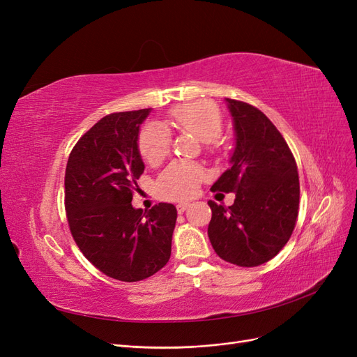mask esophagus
<instances>
[{
    "label": "esophagus",
    "instance_id": "34e87169",
    "mask_svg": "<svg viewBox=\"0 0 357 357\" xmlns=\"http://www.w3.org/2000/svg\"><path fill=\"white\" fill-rule=\"evenodd\" d=\"M189 205H190L189 202H178V204H177V211H178V213L186 211V210L189 208Z\"/></svg>",
    "mask_w": 357,
    "mask_h": 357
}]
</instances>
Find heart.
<instances>
[{"label": "heart", "instance_id": "obj_1", "mask_svg": "<svg viewBox=\"0 0 357 357\" xmlns=\"http://www.w3.org/2000/svg\"><path fill=\"white\" fill-rule=\"evenodd\" d=\"M171 122L180 131L190 132L202 143L211 146L222 131L220 110L210 101H193L176 107L171 112ZM171 147L168 129L156 122L147 123L138 137V150L150 165L164 160ZM204 169L185 160L169 164L158 178V190L162 197L171 199L189 198L197 192L204 180Z\"/></svg>", "mask_w": 357, "mask_h": 357}]
</instances>
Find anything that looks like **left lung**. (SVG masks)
<instances>
[{
	"label": "left lung",
	"mask_w": 357,
	"mask_h": 357,
	"mask_svg": "<svg viewBox=\"0 0 357 357\" xmlns=\"http://www.w3.org/2000/svg\"><path fill=\"white\" fill-rule=\"evenodd\" d=\"M232 116L231 167L211 190L235 192L231 207L208 201V238L223 261L259 266L273 259L294 232L299 208L298 167L283 135L256 107L225 98Z\"/></svg>",
	"instance_id": "obj_1"
}]
</instances>
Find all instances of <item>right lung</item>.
Here are the masks:
<instances>
[{"label":"right lung","instance_id":"right-lung-1","mask_svg":"<svg viewBox=\"0 0 357 357\" xmlns=\"http://www.w3.org/2000/svg\"><path fill=\"white\" fill-rule=\"evenodd\" d=\"M150 109L102 117L71 150L66 169L70 231L84 257L121 282H139L169 261L177 210L159 202L149 211L132 207L144 171L139 125Z\"/></svg>","mask_w":357,"mask_h":357}]
</instances>
